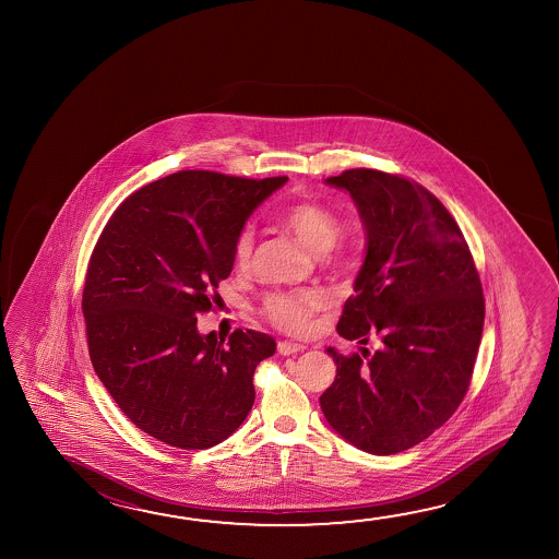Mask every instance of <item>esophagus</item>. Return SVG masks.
Returning a JSON list of instances; mask_svg holds the SVG:
<instances>
[{
	"label": "esophagus",
	"instance_id": "esophagus-1",
	"mask_svg": "<svg viewBox=\"0 0 559 559\" xmlns=\"http://www.w3.org/2000/svg\"><path fill=\"white\" fill-rule=\"evenodd\" d=\"M300 350H304V345H298V343H290V341H281L278 343V353L284 355V357L294 355V353H300Z\"/></svg>",
	"mask_w": 559,
	"mask_h": 559
}]
</instances>
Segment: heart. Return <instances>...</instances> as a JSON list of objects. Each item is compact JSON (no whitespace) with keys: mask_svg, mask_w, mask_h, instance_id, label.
<instances>
[{"mask_svg":"<svg viewBox=\"0 0 559 559\" xmlns=\"http://www.w3.org/2000/svg\"><path fill=\"white\" fill-rule=\"evenodd\" d=\"M281 221L313 253L330 251L341 236V222L337 214L320 202H294L283 212ZM251 249H253V229L243 228L239 231L236 248H234L236 265H248ZM321 306H323V296L316 290L276 293L266 296L263 313L283 330L304 333L310 328L313 311L320 310Z\"/></svg>","mask_w":559,"mask_h":559,"instance_id":"b5f03b06","label":"heart"}]
</instances>
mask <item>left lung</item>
I'll use <instances>...</instances> for the list:
<instances>
[{
  "instance_id": "obj_1",
  "label": "left lung",
  "mask_w": 559,
  "mask_h": 559,
  "mask_svg": "<svg viewBox=\"0 0 559 559\" xmlns=\"http://www.w3.org/2000/svg\"><path fill=\"white\" fill-rule=\"evenodd\" d=\"M325 183L350 194L367 236L338 335L378 348H328L337 376L321 412L353 447L388 456L429 439L464 400L484 333L481 281L456 221L421 185L365 167Z\"/></svg>"
}]
</instances>
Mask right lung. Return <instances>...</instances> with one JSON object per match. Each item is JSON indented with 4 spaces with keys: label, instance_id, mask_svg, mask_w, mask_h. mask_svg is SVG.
I'll return each instance as SVG.
<instances>
[{
    "label": "right lung",
    "instance_id": "1",
    "mask_svg": "<svg viewBox=\"0 0 559 559\" xmlns=\"http://www.w3.org/2000/svg\"><path fill=\"white\" fill-rule=\"evenodd\" d=\"M288 177L179 171L132 192L103 229L83 288L90 357L120 412L169 447L228 439L255 402L253 372L275 338L201 335L239 231Z\"/></svg>",
    "mask_w": 559,
    "mask_h": 559
}]
</instances>
